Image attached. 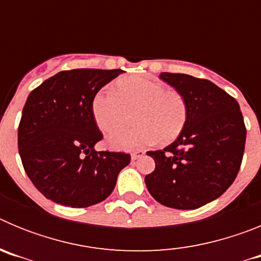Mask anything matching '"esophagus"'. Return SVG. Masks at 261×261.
Segmentation results:
<instances>
[{"label":"esophagus","mask_w":261,"mask_h":261,"mask_svg":"<svg viewBox=\"0 0 261 261\" xmlns=\"http://www.w3.org/2000/svg\"><path fill=\"white\" fill-rule=\"evenodd\" d=\"M142 155H144V151L137 150V151H135V153L130 154V158H132V161H136V159H138L140 156H142Z\"/></svg>","instance_id":"obj_1"}]
</instances>
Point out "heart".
I'll use <instances>...</instances> for the list:
<instances>
[{"instance_id":"1","label":"heart","mask_w":261,"mask_h":261,"mask_svg":"<svg viewBox=\"0 0 261 261\" xmlns=\"http://www.w3.org/2000/svg\"><path fill=\"white\" fill-rule=\"evenodd\" d=\"M98 128L108 136L115 150H136L156 142L170 144L186 128L190 115L187 99L180 91L167 90L156 81L133 77L119 81L112 90H100L91 103ZM136 112L139 125L129 131H117L125 125L128 114Z\"/></svg>"}]
</instances>
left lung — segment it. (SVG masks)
I'll return each instance as SVG.
<instances>
[{"mask_svg": "<svg viewBox=\"0 0 261 261\" xmlns=\"http://www.w3.org/2000/svg\"><path fill=\"white\" fill-rule=\"evenodd\" d=\"M187 99L190 115L180 136L163 150L147 151L155 170L147 191L165 206L197 209L218 199L241 168L246 126L238 102L208 80L161 73Z\"/></svg>", "mask_w": 261, "mask_h": 261, "instance_id": "1", "label": "left lung"}]
</instances>
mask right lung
<instances>
[{
  "mask_svg": "<svg viewBox=\"0 0 261 261\" xmlns=\"http://www.w3.org/2000/svg\"><path fill=\"white\" fill-rule=\"evenodd\" d=\"M121 69L60 71L32 90L22 111L18 149L32 184L56 204L86 208L112 193L130 155L95 151L103 138L91 103Z\"/></svg>",
  "mask_w": 261,
  "mask_h": 261,
  "instance_id": "add662e5",
  "label": "right lung"
}]
</instances>
